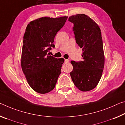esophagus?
I'll use <instances>...</instances> for the list:
<instances>
[{
  "instance_id": "1",
  "label": "esophagus",
  "mask_w": 125,
  "mask_h": 125,
  "mask_svg": "<svg viewBox=\"0 0 125 125\" xmlns=\"http://www.w3.org/2000/svg\"><path fill=\"white\" fill-rule=\"evenodd\" d=\"M69 62L68 59H64V63H68Z\"/></svg>"
}]
</instances>
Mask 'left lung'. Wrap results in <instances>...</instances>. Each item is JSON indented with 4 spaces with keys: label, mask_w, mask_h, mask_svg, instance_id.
Returning <instances> with one entry per match:
<instances>
[{
    "label": "left lung",
    "mask_w": 125,
    "mask_h": 125,
    "mask_svg": "<svg viewBox=\"0 0 125 125\" xmlns=\"http://www.w3.org/2000/svg\"><path fill=\"white\" fill-rule=\"evenodd\" d=\"M68 21L73 23V31L77 44L82 48L83 61H71L70 75L77 88L88 91L96 87L101 78L104 65L101 32L98 25L87 15H72Z\"/></svg>",
    "instance_id": "1"
}]
</instances>
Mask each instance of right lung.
<instances>
[{"mask_svg":"<svg viewBox=\"0 0 125 125\" xmlns=\"http://www.w3.org/2000/svg\"><path fill=\"white\" fill-rule=\"evenodd\" d=\"M67 18H40L31 21L25 29L21 68L29 86L39 94L53 90L61 73L64 59H57L47 53L55 47L54 37Z\"/></svg>","mask_w":125,"mask_h":125,"instance_id":"1","label":"right lung"}]
</instances>
